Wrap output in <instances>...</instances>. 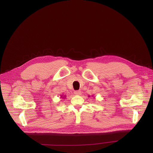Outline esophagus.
I'll return each instance as SVG.
<instances>
[{
	"mask_svg": "<svg viewBox=\"0 0 153 153\" xmlns=\"http://www.w3.org/2000/svg\"><path fill=\"white\" fill-rule=\"evenodd\" d=\"M74 93L75 95H80L81 92L80 91H75L74 92Z\"/></svg>",
	"mask_w": 153,
	"mask_h": 153,
	"instance_id": "34e87169",
	"label": "esophagus"
}]
</instances>
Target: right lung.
Masks as SVG:
<instances>
[{
  "instance_id": "right-lung-1",
  "label": "right lung",
  "mask_w": 153,
  "mask_h": 153,
  "mask_svg": "<svg viewBox=\"0 0 153 153\" xmlns=\"http://www.w3.org/2000/svg\"><path fill=\"white\" fill-rule=\"evenodd\" d=\"M61 97H62V96H61Z\"/></svg>"
}]
</instances>
